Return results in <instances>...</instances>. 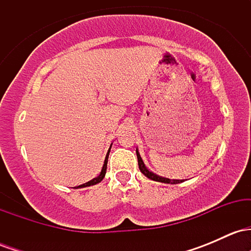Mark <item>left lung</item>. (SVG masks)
<instances>
[{
    "label": "left lung",
    "instance_id": "1",
    "mask_svg": "<svg viewBox=\"0 0 251 251\" xmlns=\"http://www.w3.org/2000/svg\"><path fill=\"white\" fill-rule=\"evenodd\" d=\"M135 152H137L138 165H139L140 172H142L144 176H146L149 179L154 180V181H159V183H166V184H179V183H181V181H184L183 179H170V178H165V177H162V176H158V175L153 174V172L150 171V170L145 166V164H144L142 157H140L139 152H138V149L135 150Z\"/></svg>",
    "mask_w": 251,
    "mask_h": 251
}]
</instances>
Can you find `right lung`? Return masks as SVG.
<instances>
[{"instance_id":"right-lung-1","label":"right lung","mask_w":251,"mask_h":251,"mask_svg":"<svg viewBox=\"0 0 251 251\" xmlns=\"http://www.w3.org/2000/svg\"><path fill=\"white\" fill-rule=\"evenodd\" d=\"M111 148H112V144H111V146H109V149H108V152H107V154H106V158H105V162H103V165H102V169H101V172H100V175H99V176H98V177H96V178H93V179H92V180H89V181H87V183L82 184V185L75 186V188H74V189H80V188H86V186L96 185V184H98V183H100V181H101V180L103 179V177H105V175H106V169H107V162H108V154H109V151H111Z\"/></svg>"}]
</instances>
